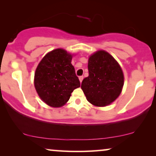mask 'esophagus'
<instances>
[{"label": "esophagus", "mask_w": 156, "mask_h": 156, "mask_svg": "<svg viewBox=\"0 0 156 156\" xmlns=\"http://www.w3.org/2000/svg\"><path fill=\"white\" fill-rule=\"evenodd\" d=\"M79 80H80V82L81 83V82H82V80H83V76H79Z\"/></svg>", "instance_id": "1"}]
</instances>
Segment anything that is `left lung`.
<instances>
[{"label": "left lung", "mask_w": 156, "mask_h": 156, "mask_svg": "<svg viewBox=\"0 0 156 156\" xmlns=\"http://www.w3.org/2000/svg\"><path fill=\"white\" fill-rule=\"evenodd\" d=\"M89 76L82 81L81 88L88 101L95 106H106L121 93L124 77L121 68L113 56L98 51L88 59Z\"/></svg>", "instance_id": "obj_1"}]
</instances>
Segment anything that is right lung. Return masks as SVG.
I'll return each mask as SVG.
<instances>
[{
	"instance_id": "add662e5",
	"label": "right lung",
	"mask_w": 156,
	"mask_h": 156,
	"mask_svg": "<svg viewBox=\"0 0 156 156\" xmlns=\"http://www.w3.org/2000/svg\"><path fill=\"white\" fill-rule=\"evenodd\" d=\"M71 60L72 55L58 48L46 54L36 68L35 88L50 106L61 107L68 102L74 89L80 86Z\"/></svg>"
}]
</instances>
